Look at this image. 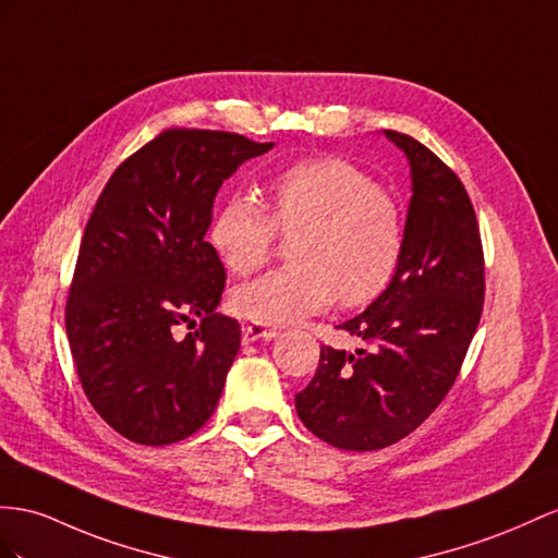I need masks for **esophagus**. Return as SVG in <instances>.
Returning <instances> with one entry per match:
<instances>
[{
    "instance_id": "obj_1",
    "label": "esophagus",
    "mask_w": 558,
    "mask_h": 558,
    "mask_svg": "<svg viewBox=\"0 0 558 558\" xmlns=\"http://www.w3.org/2000/svg\"><path fill=\"white\" fill-rule=\"evenodd\" d=\"M278 335L276 327H264V325H245L242 327V341L252 344L256 339H274Z\"/></svg>"
}]
</instances>
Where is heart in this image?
Returning a JSON list of instances; mask_svg holds the SVG:
<instances>
[{
	"label": "heart",
	"mask_w": 558,
	"mask_h": 558,
	"mask_svg": "<svg viewBox=\"0 0 558 558\" xmlns=\"http://www.w3.org/2000/svg\"><path fill=\"white\" fill-rule=\"evenodd\" d=\"M290 242L292 266L270 270L233 294L242 318L290 325L330 306H363L389 288L405 250L403 211L363 169L341 157L294 162L268 181V211L250 197L223 199L209 242L228 270L247 276Z\"/></svg>",
	"instance_id": "heart-1"
}]
</instances>
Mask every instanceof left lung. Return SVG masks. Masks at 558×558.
Masks as SVG:
<instances>
[{
	"instance_id": "8db88e82",
	"label": "left lung",
	"mask_w": 558,
	"mask_h": 558,
	"mask_svg": "<svg viewBox=\"0 0 558 558\" xmlns=\"http://www.w3.org/2000/svg\"><path fill=\"white\" fill-rule=\"evenodd\" d=\"M384 134L412 169L401 266L361 316L337 325L367 349L320 347L316 375L294 398L311 434L359 452L393 446L440 405L485 296L481 231L460 177L412 136Z\"/></svg>"
}]
</instances>
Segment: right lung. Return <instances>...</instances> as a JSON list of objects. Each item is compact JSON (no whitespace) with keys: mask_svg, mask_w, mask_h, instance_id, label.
<instances>
[{"mask_svg":"<svg viewBox=\"0 0 558 558\" xmlns=\"http://www.w3.org/2000/svg\"><path fill=\"white\" fill-rule=\"evenodd\" d=\"M274 148L165 130L112 171L82 235L65 332L89 403L118 434L169 446L217 408L240 325L214 308L226 270L205 240L221 183ZM185 322L196 330L175 337Z\"/></svg>","mask_w":558,"mask_h":558,"instance_id":"obj_1","label":"right lung"}]
</instances>
